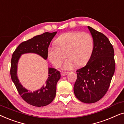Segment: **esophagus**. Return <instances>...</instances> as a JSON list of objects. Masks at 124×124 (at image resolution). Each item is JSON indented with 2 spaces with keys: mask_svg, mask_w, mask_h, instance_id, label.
I'll list each match as a JSON object with an SVG mask.
<instances>
[{
  "mask_svg": "<svg viewBox=\"0 0 124 124\" xmlns=\"http://www.w3.org/2000/svg\"><path fill=\"white\" fill-rule=\"evenodd\" d=\"M67 74H68V72H63V71H62V72H61V75H62V76H65V75H66Z\"/></svg>",
  "mask_w": 124,
  "mask_h": 124,
  "instance_id": "1",
  "label": "esophagus"
}]
</instances>
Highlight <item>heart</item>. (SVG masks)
Masks as SVG:
<instances>
[{"label":"heart","mask_w":124,"mask_h":124,"mask_svg":"<svg viewBox=\"0 0 124 124\" xmlns=\"http://www.w3.org/2000/svg\"><path fill=\"white\" fill-rule=\"evenodd\" d=\"M55 42L57 47L49 46L47 55L56 67L61 65L65 58V53L67 59L63 68L70 70L76 65L82 66L85 65L93 53V39L87 32L74 31L65 33L59 36Z\"/></svg>","instance_id":"b5f03b06"}]
</instances>
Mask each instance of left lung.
I'll use <instances>...</instances> for the list:
<instances>
[{
    "instance_id": "obj_1",
    "label": "left lung",
    "mask_w": 124,
    "mask_h": 124,
    "mask_svg": "<svg viewBox=\"0 0 124 124\" xmlns=\"http://www.w3.org/2000/svg\"><path fill=\"white\" fill-rule=\"evenodd\" d=\"M93 40L92 56L85 67L77 70L75 96L85 103L100 100L107 93L115 71L114 49L104 34L88 26Z\"/></svg>"
}]
</instances>
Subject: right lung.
Wrapping results in <instances>:
<instances>
[{
  "mask_svg": "<svg viewBox=\"0 0 124 124\" xmlns=\"http://www.w3.org/2000/svg\"><path fill=\"white\" fill-rule=\"evenodd\" d=\"M56 33L57 32H45L24 41L18 46L12 54L10 70L11 79L23 99L33 106L44 107L52 103L55 97L57 83L61 78L60 72L55 69L49 68V75L45 85L36 91L33 92L28 91L23 87L18 79L17 76L18 61L21 54L28 53L37 54L46 59L47 48Z\"/></svg>",
  "mask_w": 124,
  "mask_h": 124,
  "instance_id": "obj_1",
  "label": "right lung"
}]
</instances>
